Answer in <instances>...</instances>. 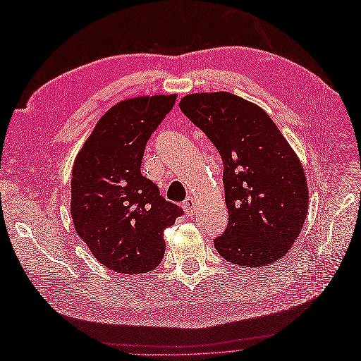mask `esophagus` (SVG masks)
Segmentation results:
<instances>
[{"mask_svg":"<svg viewBox=\"0 0 361 361\" xmlns=\"http://www.w3.org/2000/svg\"><path fill=\"white\" fill-rule=\"evenodd\" d=\"M195 200L194 199H191V197H188L187 200L183 202V204H182V207H183V211L187 212V215H192L194 214V211H195Z\"/></svg>","mask_w":361,"mask_h":361,"instance_id":"34e87169","label":"esophagus"}]
</instances>
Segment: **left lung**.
Wrapping results in <instances>:
<instances>
[{
  "label": "left lung",
  "mask_w": 361,
  "mask_h": 361,
  "mask_svg": "<svg viewBox=\"0 0 361 361\" xmlns=\"http://www.w3.org/2000/svg\"><path fill=\"white\" fill-rule=\"evenodd\" d=\"M182 113L220 152L228 224L214 239L235 265L274 264L301 233L309 188L297 154L256 104L227 92L182 97Z\"/></svg>",
  "instance_id": "1"
}]
</instances>
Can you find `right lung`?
Here are the masks:
<instances>
[{
    "label": "right lung",
    "instance_id": "1",
    "mask_svg": "<svg viewBox=\"0 0 361 361\" xmlns=\"http://www.w3.org/2000/svg\"><path fill=\"white\" fill-rule=\"evenodd\" d=\"M176 97L140 96L116 104L76 155L71 183L75 231L116 272L155 269L166 253L164 231L183 214L140 170L147 140Z\"/></svg>",
    "mask_w": 361,
    "mask_h": 361
}]
</instances>
